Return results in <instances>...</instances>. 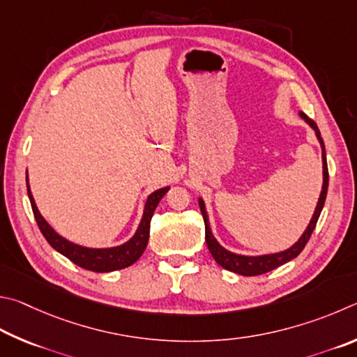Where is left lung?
Listing matches in <instances>:
<instances>
[{"label": "left lung", "mask_w": 357, "mask_h": 357, "mask_svg": "<svg viewBox=\"0 0 357 357\" xmlns=\"http://www.w3.org/2000/svg\"><path fill=\"white\" fill-rule=\"evenodd\" d=\"M299 116H301L304 121L307 122L310 127L315 130L317 139H318V142H320V146H321L323 186H321L320 199H318V202H317V208L314 211V216H312L309 226H307V229L304 230V234L301 235V238H299L291 248L285 249V251L274 252V254H264V255H241V254H235V252L227 251L226 248H222L220 243H218V240L215 238L213 234H211L210 222H208V215H207V210H205V204H204L202 199H199V207H201L202 216H204V222H205V241H207L208 251H210L211 255H213V259L216 260V264L221 265L224 270H229V271H232V273L241 274V276H259V274H264V273L271 271V270H274V268H278L280 265L287 264V261H290V260H293L295 257H298V255L301 254V251L304 249V246L307 245V241L310 238L312 232H314L318 218H320V213H321V210H323L324 201H326V195H328L329 174H328V162H326V150H324L323 137L320 135V130H318V127H317V123L312 121V119H309L307 116H305L304 112H299Z\"/></svg>", "instance_id": "1"}]
</instances>
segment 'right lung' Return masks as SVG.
Returning <instances> with one entry per match:
<instances>
[{
    "label": "right lung",
    "mask_w": 357,
    "mask_h": 357,
    "mask_svg": "<svg viewBox=\"0 0 357 357\" xmlns=\"http://www.w3.org/2000/svg\"><path fill=\"white\" fill-rule=\"evenodd\" d=\"M26 186H28L29 202H31V207H33V213L37 221V226H39L42 235L45 236V240L50 243V246L56 249V251L64 255V257H67L70 261H73L75 265H78L81 268H84V270H89L93 273H109V271L122 270V268L133 265L135 261L141 257L142 252L146 251V246L149 241L150 220H152L153 211L156 208V205L160 204L162 196L169 191V186H165V188L153 191L152 195L147 197L146 205H144V213H142V220L139 222V226H137L135 235L131 236L127 243L114 248L97 249V248H86V246L75 245V243L66 240L64 236H61L58 232H56V230L50 226L45 220H43L39 208H37L34 197L31 195V190H29L28 175H26Z\"/></svg>",
    "instance_id": "obj_1"
}]
</instances>
